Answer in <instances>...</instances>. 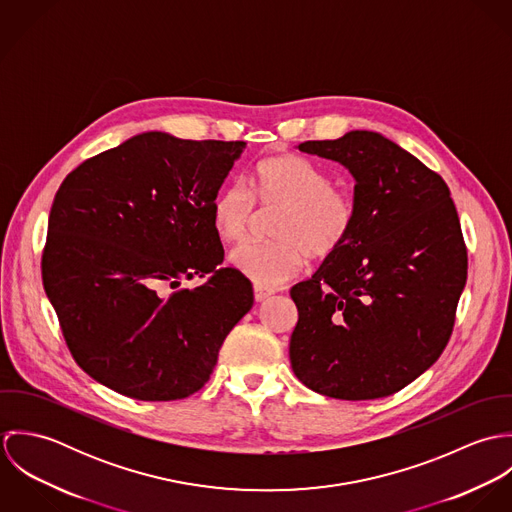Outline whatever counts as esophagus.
<instances>
[{
  "label": "esophagus",
  "mask_w": 512,
  "mask_h": 512,
  "mask_svg": "<svg viewBox=\"0 0 512 512\" xmlns=\"http://www.w3.org/2000/svg\"><path fill=\"white\" fill-rule=\"evenodd\" d=\"M268 297H272V292L270 290H262V288H254V299L258 301V303H262V301H266Z\"/></svg>",
  "instance_id": "esophagus-1"
}]
</instances>
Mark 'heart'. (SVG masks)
Segmentation results:
<instances>
[{
  "instance_id": "1",
  "label": "heart",
  "mask_w": 512,
  "mask_h": 512,
  "mask_svg": "<svg viewBox=\"0 0 512 512\" xmlns=\"http://www.w3.org/2000/svg\"><path fill=\"white\" fill-rule=\"evenodd\" d=\"M228 183L211 203L213 228L224 242H242L254 224V199L264 209H284L274 228V244H244L228 264L262 290L299 276L309 256L329 260L351 240L357 226L353 201L335 189L329 173L313 161L282 153L260 161L250 179Z\"/></svg>"
}]
</instances>
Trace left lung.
Wrapping results in <instances>:
<instances>
[{"label":"left lung","mask_w":512,"mask_h":512,"mask_svg":"<svg viewBox=\"0 0 512 512\" xmlns=\"http://www.w3.org/2000/svg\"><path fill=\"white\" fill-rule=\"evenodd\" d=\"M355 179L345 248L292 288L295 376L339 400L390 396L438 361L467 280V250L445 181L378 132L303 142Z\"/></svg>","instance_id":"1"}]
</instances>
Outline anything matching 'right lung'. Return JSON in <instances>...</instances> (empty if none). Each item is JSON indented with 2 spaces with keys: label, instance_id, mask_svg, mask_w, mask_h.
Wrapping results in <instances>:
<instances>
[{
  "label": "right lung",
  "instance_id": "1",
  "mask_svg": "<svg viewBox=\"0 0 512 512\" xmlns=\"http://www.w3.org/2000/svg\"><path fill=\"white\" fill-rule=\"evenodd\" d=\"M244 149L144 132L80 163L59 187L43 286L74 361L96 382L167 402L213 374L222 341L254 303L252 284L219 268L211 219ZM205 275L203 287H178Z\"/></svg>",
  "mask_w": 512,
  "mask_h": 512
}]
</instances>
